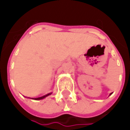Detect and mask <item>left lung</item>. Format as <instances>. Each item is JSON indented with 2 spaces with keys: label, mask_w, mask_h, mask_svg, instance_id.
Instances as JSON below:
<instances>
[{
  "label": "left lung",
  "mask_w": 130,
  "mask_h": 130,
  "mask_svg": "<svg viewBox=\"0 0 130 130\" xmlns=\"http://www.w3.org/2000/svg\"><path fill=\"white\" fill-rule=\"evenodd\" d=\"M112 95V93H110V94H109V95Z\"/></svg>",
  "instance_id": "obj_1"
}]
</instances>
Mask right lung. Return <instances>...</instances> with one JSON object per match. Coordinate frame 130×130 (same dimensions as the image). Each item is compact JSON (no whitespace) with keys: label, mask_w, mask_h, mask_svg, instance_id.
<instances>
[{"label":"right lung","mask_w":130,"mask_h":130,"mask_svg":"<svg viewBox=\"0 0 130 130\" xmlns=\"http://www.w3.org/2000/svg\"><path fill=\"white\" fill-rule=\"evenodd\" d=\"M51 94H52V92H50V93H48V94H47V95H44V96H42V97H40V98H31V99H32V100H43V99L45 98L46 97L49 96V95H50Z\"/></svg>","instance_id":"add662e5"}]
</instances>
